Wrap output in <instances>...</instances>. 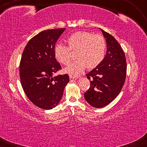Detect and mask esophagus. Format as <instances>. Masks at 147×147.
I'll use <instances>...</instances> for the list:
<instances>
[{
  "instance_id": "esophagus-1",
  "label": "esophagus",
  "mask_w": 147,
  "mask_h": 147,
  "mask_svg": "<svg viewBox=\"0 0 147 147\" xmlns=\"http://www.w3.org/2000/svg\"><path fill=\"white\" fill-rule=\"evenodd\" d=\"M76 80H77V78H76L72 77V76H69V81H70V82H75Z\"/></svg>"
}]
</instances>
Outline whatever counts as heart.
<instances>
[{"label": "heart", "mask_w": 147, "mask_h": 147, "mask_svg": "<svg viewBox=\"0 0 147 147\" xmlns=\"http://www.w3.org/2000/svg\"><path fill=\"white\" fill-rule=\"evenodd\" d=\"M69 47L58 43L54 49L55 57L59 63L67 65L71 61V51H77L78 60L64 69V72L72 77H77L86 67H97L103 61L106 47L103 36L88 31H78L67 39Z\"/></svg>", "instance_id": "heart-1"}]
</instances>
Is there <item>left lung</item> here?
Returning a JSON list of instances; mask_svg holds the SVG:
<instances>
[{
	"label": "left lung",
	"instance_id": "1",
	"mask_svg": "<svg viewBox=\"0 0 147 147\" xmlns=\"http://www.w3.org/2000/svg\"><path fill=\"white\" fill-rule=\"evenodd\" d=\"M107 45L103 61L86 74L90 88L84 98L94 108H102L115 99L121 91L126 76V60L115 38L101 29Z\"/></svg>",
	"mask_w": 147,
	"mask_h": 147
}]
</instances>
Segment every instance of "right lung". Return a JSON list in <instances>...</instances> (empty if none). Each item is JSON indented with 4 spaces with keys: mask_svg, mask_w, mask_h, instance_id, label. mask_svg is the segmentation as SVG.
<instances>
[{
    "mask_svg": "<svg viewBox=\"0 0 147 147\" xmlns=\"http://www.w3.org/2000/svg\"><path fill=\"white\" fill-rule=\"evenodd\" d=\"M65 28L40 32L28 42L22 55L19 74L23 89L32 103L50 110L59 104L69 81L67 74L53 77L61 69L54 49Z\"/></svg>",
    "mask_w": 147,
    "mask_h": 147,
    "instance_id": "add662e5",
    "label": "right lung"
}]
</instances>
